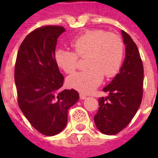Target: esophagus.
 I'll return each instance as SVG.
<instances>
[{
    "label": "esophagus",
    "mask_w": 158,
    "mask_h": 158,
    "mask_svg": "<svg viewBox=\"0 0 158 158\" xmlns=\"http://www.w3.org/2000/svg\"><path fill=\"white\" fill-rule=\"evenodd\" d=\"M79 98H80V99H82V100L85 99L86 96L85 95V94H83V93H79Z\"/></svg>",
    "instance_id": "obj_1"
}]
</instances>
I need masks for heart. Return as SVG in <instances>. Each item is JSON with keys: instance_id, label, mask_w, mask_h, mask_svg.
I'll return each mask as SVG.
<instances>
[{"instance_id": "1", "label": "heart", "mask_w": 158, "mask_h": 158, "mask_svg": "<svg viewBox=\"0 0 158 158\" xmlns=\"http://www.w3.org/2000/svg\"><path fill=\"white\" fill-rule=\"evenodd\" d=\"M73 51L57 49L55 52L56 65L71 74L79 66V58H85L86 70L73 74L67 79L71 88L81 92H90L102 83L103 76L113 78L121 69L124 45L120 36L103 29H90L71 42Z\"/></svg>"}]
</instances>
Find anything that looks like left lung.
I'll use <instances>...</instances> for the list:
<instances>
[{"label":"left lung","mask_w":158,"mask_h":158,"mask_svg":"<svg viewBox=\"0 0 158 158\" xmlns=\"http://www.w3.org/2000/svg\"><path fill=\"white\" fill-rule=\"evenodd\" d=\"M126 45V56L120 72L103 91L107 97H100L99 109L94 117L97 129L105 135H116L126 126L139 109L143 96L144 68L139 50L132 38L122 30Z\"/></svg>","instance_id":"obj_1"}]
</instances>
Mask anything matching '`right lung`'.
Instances as JSON below:
<instances>
[{
  "label": "right lung",
  "mask_w": 158,
  "mask_h": 158,
  "mask_svg": "<svg viewBox=\"0 0 158 158\" xmlns=\"http://www.w3.org/2000/svg\"><path fill=\"white\" fill-rule=\"evenodd\" d=\"M62 26L37 28L23 40L14 70L19 108L40 134L57 135L68 122V110L79 100L75 89H62L64 77L55 61Z\"/></svg>",
  "instance_id": "add662e5"
}]
</instances>
